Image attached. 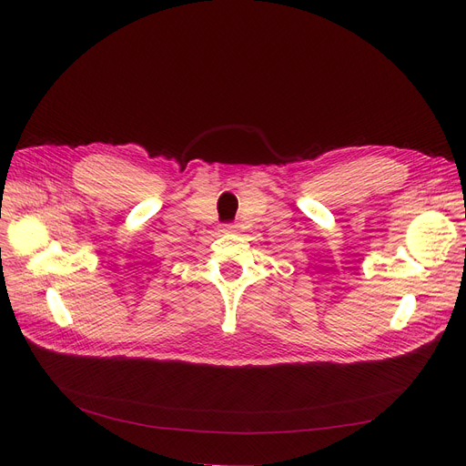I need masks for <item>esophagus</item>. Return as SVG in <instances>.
<instances>
[{
    "mask_svg": "<svg viewBox=\"0 0 466 466\" xmlns=\"http://www.w3.org/2000/svg\"><path fill=\"white\" fill-rule=\"evenodd\" d=\"M234 225H223V227H220V230H223V232H234Z\"/></svg>",
    "mask_w": 466,
    "mask_h": 466,
    "instance_id": "obj_1",
    "label": "esophagus"
}]
</instances>
